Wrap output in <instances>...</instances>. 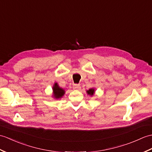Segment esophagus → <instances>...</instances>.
Here are the masks:
<instances>
[{
  "instance_id": "esophagus-1",
  "label": "esophagus",
  "mask_w": 152,
  "mask_h": 152,
  "mask_svg": "<svg viewBox=\"0 0 152 152\" xmlns=\"http://www.w3.org/2000/svg\"><path fill=\"white\" fill-rule=\"evenodd\" d=\"M81 86L79 84H74L73 85V89H80Z\"/></svg>"
}]
</instances>
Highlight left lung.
<instances>
[{
  "label": "left lung",
  "mask_w": 152,
  "mask_h": 152,
  "mask_svg": "<svg viewBox=\"0 0 152 152\" xmlns=\"http://www.w3.org/2000/svg\"><path fill=\"white\" fill-rule=\"evenodd\" d=\"M87 93L91 95V96H92V95H93V94L94 93V89H91L89 91H87Z\"/></svg>",
  "instance_id": "obj_1"
}]
</instances>
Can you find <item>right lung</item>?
<instances>
[{
    "label": "right lung",
    "mask_w": 152,
    "mask_h": 152,
    "mask_svg": "<svg viewBox=\"0 0 152 152\" xmlns=\"http://www.w3.org/2000/svg\"><path fill=\"white\" fill-rule=\"evenodd\" d=\"M53 91H54V96L56 98H61L65 94V91L61 88H60L57 83L54 84V86L53 87Z\"/></svg>",
    "instance_id": "1"
}]
</instances>
